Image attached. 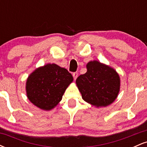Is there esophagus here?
<instances>
[{
	"mask_svg": "<svg viewBox=\"0 0 147 147\" xmlns=\"http://www.w3.org/2000/svg\"><path fill=\"white\" fill-rule=\"evenodd\" d=\"M72 76H73L74 79L76 80V79L77 78V76H78V73H77V72H74V73L72 74Z\"/></svg>",
	"mask_w": 147,
	"mask_h": 147,
	"instance_id": "esophagus-1",
	"label": "esophagus"
}]
</instances>
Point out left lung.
Here are the masks:
<instances>
[{"label":"left lung","mask_w":147,"mask_h":147,"mask_svg":"<svg viewBox=\"0 0 147 147\" xmlns=\"http://www.w3.org/2000/svg\"><path fill=\"white\" fill-rule=\"evenodd\" d=\"M86 68L87 72L76 80L82 99L96 107L110 105L117 98L120 89L118 73L97 61L88 62Z\"/></svg>","instance_id":"8db88e82"}]
</instances>
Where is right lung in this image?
<instances>
[{"mask_svg":"<svg viewBox=\"0 0 147 147\" xmlns=\"http://www.w3.org/2000/svg\"><path fill=\"white\" fill-rule=\"evenodd\" d=\"M73 81L71 74L55 63L36 68L26 82L27 97L34 105L44 111L54 109Z\"/></svg>","mask_w":147,"mask_h":147,"instance_id":"1","label":"right lung"}]
</instances>
